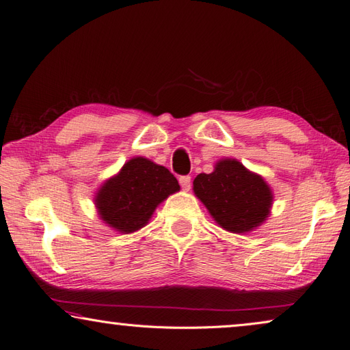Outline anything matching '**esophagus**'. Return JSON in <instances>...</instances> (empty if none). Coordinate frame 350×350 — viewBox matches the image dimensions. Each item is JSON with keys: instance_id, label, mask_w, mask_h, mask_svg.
<instances>
[{"instance_id": "esophagus-1", "label": "esophagus", "mask_w": 350, "mask_h": 350, "mask_svg": "<svg viewBox=\"0 0 350 350\" xmlns=\"http://www.w3.org/2000/svg\"><path fill=\"white\" fill-rule=\"evenodd\" d=\"M178 183H180L183 191H189L191 189V176H180L178 177Z\"/></svg>"}]
</instances>
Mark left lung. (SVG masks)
Instances as JSON below:
<instances>
[{
	"mask_svg": "<svg viewBox=\"0 0 350 350\" xmlns=\"http://www.w3.org/2000/svg\"><path fill=\"white\" fill-rule=\"evenodd\" d=\"M193 193L215 222L234 234L256 230L273 206V191L264 177L232 158L219 159L212 173L195 177Z\"/></svg>",
	"mask_w": 350,
	"mask_h": 350,
	"instance_id": "8db88e82",
	"label": "left lung"
}]
</instances>
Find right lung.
Returning a JSON list of instances; mask_svg holds the SVG:
<instances>
[{"mask_svg":"<svg viewBox=\"0 0 350 350\" xmlns=\"http://www.w3.org/2000/svg\"><path fill=\"white\" fill-rule=\"evenodd\" d=\"M177 191V178L165 167L134 157L100 186L94 201L105 225L120 234H131L148 225L161 202Z\"/></svg>","mask_w":350,"mask_h":350,"instance_id":"1","label":"right lung"}]
</instances>
